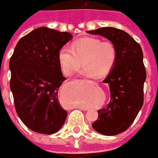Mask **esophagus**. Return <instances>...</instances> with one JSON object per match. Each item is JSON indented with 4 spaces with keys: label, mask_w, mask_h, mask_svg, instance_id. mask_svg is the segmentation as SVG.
<instances>
[{
    "label": "esophagus",
    "mask_w": 158,
    "mask_h": 158,
    "mask_svg": "<svg viewBox=\"0 0 158 158\" xmlns=\"http://www.w3.org/2000/svg\"><path fill=\"white\" fill-rule=\"evenodd\" d=\"M79 81H80V82H85V81H86V80H83V79H80V80H79ZM88 82H92V83H94V82H93V81H90V80H89V81H88Z\"/></svg>",
    "instance_id": "obj_1"
}]
</instances>
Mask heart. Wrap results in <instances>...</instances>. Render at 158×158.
I'll use <instances>...</instances> for the list:
<instances>
[{
    "label": "heart",
    "instance_id": "heart-1",
    "mask_svg": "<svg viewBox=\"0 0 158 158\" xmlns=\"http://www.w3.org/2000/svg\"><path fill=\"white\" fill-rule=\"evenodd\" d=\"M58 59L64 74L71 76L83 64L79 74L103 77L111 72L117 59V50L110 42L96 37H83L69 46L62 47Z\"/></svg>",
    "mask_w": 158,
    "mask_h": 158
}]
</instances>
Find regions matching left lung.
I'll return each mask as SVG.
<instances>
[{
    "label": "left lung",
    "instance_id": "obj_1",
    "mask_svg": "<svg viewBox=\"0 0 158 158\" xmlns=\"http://www.w3.org/2000/svg\"><path fill=\"white\" fill-rule=\"evenodd\" d=\"M110 41L117 50V59L104 83L108 84L110 100L97 110L98 119L92 124L97 132L115 135L128 129L143 105V86L147 73L141 46L127 32L115 27L87 31Z\"/></svg>",
    "mask_w": 158,
    "mask_h": 158
}]
</instances>
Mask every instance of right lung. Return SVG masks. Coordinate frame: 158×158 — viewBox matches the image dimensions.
I'll return each instance as SVG.
<instances>
[{
    "instance_id": "obj_1",
    "label": "right lung",
    "mask_w": 158,
    "mask_h": 158,
    "mask_svg": "<svg viewBox=\"0 0 158 158\" xmlns=\"http://www.w3.org/2000/svg\"><path fill=\"white\" fill-rule=\"evenodd\" d=\"M73 38L67 31L42 27L22 37L9 63L10 88L16 110L26 127L50 135L58 131L68 113L58 101V89L66 78L58 51Z\"/></svg>"
}]
</instances>
